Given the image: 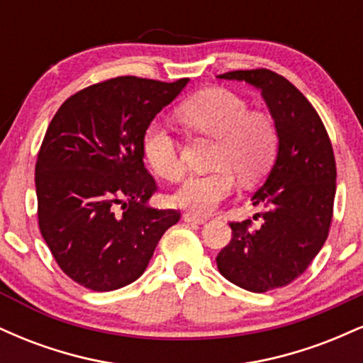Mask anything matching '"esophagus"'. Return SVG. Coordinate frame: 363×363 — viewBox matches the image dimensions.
Returning <instances> with one entry per match:
<instances>
[{
  "mask_svg": "<svg viewBox=\"0 0 363 363\" xmlns=\"http://www.w3.org/2000/svg\"><path fill=\"white\" fill-rule=\"evenodd\" d=\"M182 220L187 223H205L206 222V216H199V215H194L191 213V211H186L184 215H182Z\"/></svg>",
  "mask_w": 363,
  "mask_h": 363,
  "instance_id": "esophagus-1",
  "label": "esophagus"
}]
</instances>
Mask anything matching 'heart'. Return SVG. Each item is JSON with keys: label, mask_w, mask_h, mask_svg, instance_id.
Masks as SVG:
<instances>
[{"label": "heart", "mask_w": 363, "mask_h": 363, "mask_svg": "<svg viewBox=\"0 0 363 363\" xmlns=\"http://www.w3.org/2000/svg\"><path fill=\"white\" fill-rule=\"evenodd\" d=\"M177 116L193 131L216 140L211 172L193 174L172 194L176 206L208 215L235 191V177L252 184L272 167L278 150V131L266 112L249 111L240 95L227 89H206L179 106ZM143 155L153 172L176 182L184 176L179 143L167 126L148 124Z\"/></svg>", "instance_id": "heart-1"}]
</instances>
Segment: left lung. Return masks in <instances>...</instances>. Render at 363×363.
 <instances>
[{
  "instance_id": "8db88e82",
  "label": "left lung",
  "mask_w": 363,
  "mask_h": 363,
  "mask_svg": "<svg viewBox=\"0 0 363 363\" xmlns=\"http://www.w3.org/2000/svg\"><path fill=\"white\" fill-rule=\"evenodd\" d=\"M222 80L261 90L277 124L278 153L268 179L252 196L262 205L261 227L232 222V239L216 256L218 272L240 289L262 294L289 285L306 272L328 239L336 193V162L323 121L281 74L239 69Z\"/></svg>"
}]
</instances>
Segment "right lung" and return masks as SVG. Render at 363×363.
Segmentation results:
<instances>
[{
  "label": "right lung",
  "instance_id": "add662e5",
  "mask_svg": "<svg viewBox=\"0 0 363 363\" xmlns=\"http://www.w3.org/2000/svg\"><path fill=\"white\" fill-rule=\"evenodd\" d=\"M189 78L118 77L57 109L35 164L39 228L60 268L85 289L111 291L143 274L176 210H157L143 135Z\"/></svg>",
  "mask_w": 363,
  "mask_h": 363
}]
</instances>
